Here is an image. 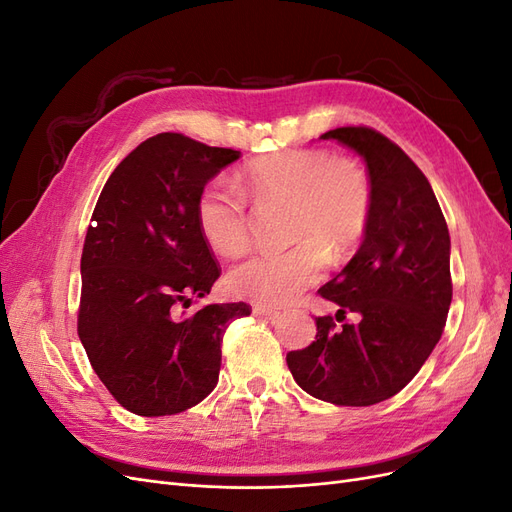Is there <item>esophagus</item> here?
<instances>
[{"instance_id":"1","label":"esophagus","mask_w":512,"mask_h":512,"mask_svg":"<svg viewBox=\"0 0 512 512\" xmlns=\"http://www.w3.org/2000/svg\"><path fill=\"white\" fill-rule=\"evenodd\" d=\"M252 314L256 318H265V320L280 318V312H277V309H271V307H265V305H254L252 307Z\"/></svg>"}]
</instances>
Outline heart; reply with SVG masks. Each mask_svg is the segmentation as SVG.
<instances>
[{
	"label": "heart",
	"mask_w": 512,
	"mask_h": 512,
	"mask_svg": "<svg viewBox=\"0 0 512 512\" xmlns=\"http://www.w3.org/2000/svg\"><path fill=\"white\" fill-rule=\"evenodd\" d=\"M241 188L256 205L292 207L290 250L252 254L228 273V290L267 307L292 303L314 286L327 258L350 256L371 218V183L365 170L320 149H286L247 164ZM200 235L224 256L250 245L252 218L237 185L209 179L196 196Z\"/></svg>",
	"instance_id": "b5f03b06"
}]
</instances>
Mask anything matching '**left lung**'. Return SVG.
<instances>
[{
	"mask_svg": "<svg viewBox=\"0 0 512 512\" xmlns=\"http://www.w3.org/2000/svg\"><path fill=\"white\" fill-rule=\"evenodd\" d=\"M365 160L371 218L359 252L318 292L359 316L337 329L316 318V342L286 354L305 393L335 406L397 395L440 342L453 299L451 237L427 177L401 147L365 126L324 132Z\"/></svg>",
	"mask_w": 512,
	"mask_h": 512,
	"instance_id": "1",
	"label": "left lung"
}]
</instances>
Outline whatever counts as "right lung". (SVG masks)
<instances>
[{
    "instance_id": "obj_1",
    "label": "right lung",
    "mask_w": 512,
    "mask_h": 512,
    "mask_svg": "<svg viewBox=\"0 0 512 512\" xmlns=\"http://www.w3.org/2000/svg\"><path fill=\"white\" fill-rule=\"evenodd\" d=\"M241 151L190 136L147 138L108 177L81 256L79 337L98 378L138 416L179 414L218 384L222 337L247 303L205 297L222 269L196 224V196Z\"/></svg>"
}]
</instances>
